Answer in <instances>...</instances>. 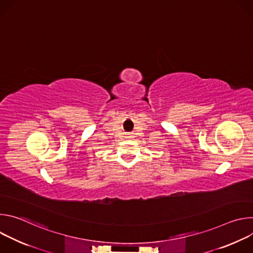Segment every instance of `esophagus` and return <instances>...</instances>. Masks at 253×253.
Returning a JSON list of instances; mask_svg holds the SVG:
<instances>
[{
  "mask_svg": "<svg viewBox=\"0 0 253 253\" xmlns=\"http://www.w3.org/2000/svg\"><path fill=\"white\" fill-rule=\"evenodd\" d=\"M130 137H131V136H130Z\"/></svg>",
  "mask_w": 253,
  "mask_h": 253,
  "instance_id": "34e87169",
  "label": "esophagus"
}]
</instances>
